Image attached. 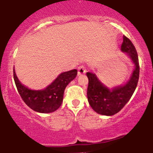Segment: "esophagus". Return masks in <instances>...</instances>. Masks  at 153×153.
<instances>
[{
	"label": "esophagus",
	"instance_id": "esophagus-1",
	"mask_svg": "<svg viewBox=\"0 0 153 153\" xmlns=\"http://www.w3.org/2000/svg\"><path fill=\"white\" fill-rule=\"evenodd\" d=\"M86 73V68L83 66V65H81V66L78 67V75H82L83 74Z\"/></svg>",
	"mask_w": 153,
	"mask_h": 153
}]
</instances>
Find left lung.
Returning a JSON list of instances; mask_svg holds the SVG:
<instances>
[{
    "label": "left lung",
    "instance_id": "1",
    "mask_svg": "<svg viewBox=\"0 0 153 153\" xmlns=\"http://www.w3.org/2000/svg\"><path fill=\"white\" fill-rule=\"evenodd\" d=\"M120 50L126 53L133 64L131 75L123 85L109 88L100 82L95 73L86 74L88 78V100L92 109L101 115L112 116L119 112L130 100L138 83L140 75L138 55L133 44L125 36Z\"/></svg>",
    "mask_w": 153,
    "mask_h": 153
}]
</instances>
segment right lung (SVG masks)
I'll return each mask as SVG.
<instances>
[{
  "label": "right lung",
  "mask_w": 153,
  "mask_h": 153,
  "mask_svg": "<svg viewBox=\"0 0 153 153\" xmlns=\"http://www.w3.org/2000/svg\"><path fill=\"white\" fill-rule=\"evenodd\" d=\"M76 69L65 71L46 88L41 90H33L20 82L13 68V78L16 88L23 101L34 111L49 114L56 111L62 105L64 91L67 85L76 77Z\"/></svg>",
  "instance_id": "right-lung-1"
}]
</instances>
